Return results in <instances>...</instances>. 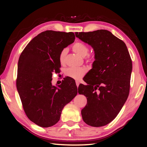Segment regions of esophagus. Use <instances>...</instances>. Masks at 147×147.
Returning a JSON list of instances; mask_svg holds the SVG:
<instances>
[{"label": "esophagus", "mask_w": 147, "mask_h": 147, "mask_svg": "<svg viewBox=\"0 0 147 147\" xmlns=\"http://www.w3.org/2000/svg\"><path fill=\"white\" fill-rule=\"evenodd\" d=\"M76 86L78 87L79 86V85H80V81L78 80H76Z\"/></svg>", "instance_id": "esophagus-1"}]
</instances>
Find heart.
Instances as JSON below:
<instances>
[{
	"instance_id": "1",
	"label": "heart",
	"mask_w": 147,
	"mask_h": 147,
	"mask_svg": "<svg viewBox=\"0 0 147 147\" xmlns=\"http://www.w3.org/2000/svg\"><path fill=\"white\" fill-rule=\"evenodd\" d=\"M73 50L76 54L80 55L82 57H85L88 54L89 49L88 46L85 45V43L82 42H76L73 45ZM67 54V49H62L59 54V61L61 64L64 63L65 61V57ZM88 61H93V58L90 55L88 56ZM86 70L83 67H69L67 69L65 73L68 76L73 78L74 79H80L85 74Z\"/></svg>"
}]
</instances>
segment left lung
<instances>
[{
    "mask_svg": "<svg viewBox=\"0 0 147 147\" xmlns=\"http://www.w3.org/2000/svg\"><path fill=\"white\" fill-rule=\"evenodd\" d=\"M75 35L91 46L95 54L92 68L84 77L87 85L78 87L79 94L87 99L82 110L83 120L93 127L104 126L114 119L128 97L131 59L124 42L108 30Z\"/></svg>",
    "mask_w": 147,
    "mask_h": 147,
    "instance_id": "1",
    "label": "left lung"
}]
</instances>
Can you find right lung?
<instances>
[{"label": "right lung", "mask_w": 147, "mask_h": 147, "mask_svg": "<svg viewBox=\"0 0 147 147\" xmlns=\"http://www.w3.org/2000/svg\"><path fill=\"white\" fill-rule=\"evenodd\" d=\"M74 40L73 32L45 31L31 40L19 59V95L27 117L40 127L57 123L64 106L78 93L75 81L70 77L59 85L52 84V73H58L61 67L59 54Z\"/></svg>", "instance_id": "obj_1"}]
</instances>
